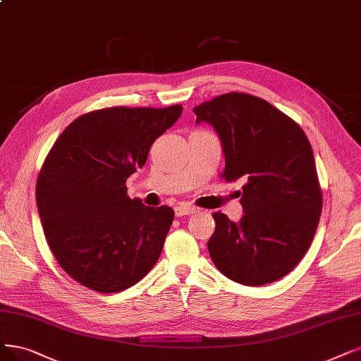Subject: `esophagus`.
<instances>
[{
  "mask_svg": "<svg viewBox=\"0 0 361 361\" xmlns=\"http://www.w3.org/2000/svg\"><path fill=\"white\" fill-rule=\"evenodd\" d=\"M197 207L194 206H190V204H179L175 207V213L176 216H185V214H192V213H197Z\"/></svg>",
  "mask_w": 361,
  "mask_h": 361,
  "instance_id": "1",
  "label": "esophagus"
}]
</instances>
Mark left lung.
I'll use <instances>...</instances> for the list:
<instances>
[{"instance_id": "left-lung-1", "label": "left lung", "mask_w": 361, "mask_h": 361, "mask_svg": "<svg viewBox=\"0 0 361 361\" xmlns=\"http://www.w3.org/2000/svg\"><path fill=\"white\" fill-rule=\"evenodd\" d=\"M221 137L226 182L246 180L238 224L216 212L207 243L225 277L262 286L287 276L308 252L323 194L304 130L267 100L231 92L194 108Z\"/></svg>"}]
</instances>
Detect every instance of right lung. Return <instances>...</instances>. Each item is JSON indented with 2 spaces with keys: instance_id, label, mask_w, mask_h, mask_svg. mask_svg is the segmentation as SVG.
<instances>
[{
  "instance_id": "add662e5",
  "label": "right lung",
  "mask_w": 361,
  "mask_h": 361,
  "mask_svg": "<svg viewBox=\"0 0 361 361\" xmlns=\"http://www.w3.org/2000/svg\"><path fill=\"white\" fill-rule=\"evenodd\" d=\"M182 109H96L72 121L47 154L35 191L42 229L57 264L90 290H126L160 257L175 212L132 200L126 180Z\"/></svg>"
}]
</instances>
